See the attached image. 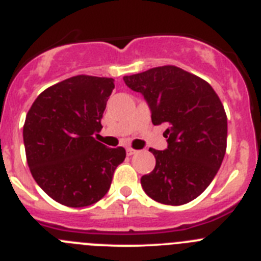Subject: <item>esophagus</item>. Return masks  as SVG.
I'll return each instance as SVG.
<instances>
[{
	"mask_svg": "<svg viewBox=\"0 0 261 261\" xmlns=\"http://www.w3.org/2000/svg\"><path fill=\"white\" fill-rule=\"evenodd\" d=\"M136 152L135 149H133V148H126V153H127V156H133V154H135Z\"/></svg>",
	"mask_w": 261,
	"mask_h": 261,
	"instance_id": "1",
	"label": "esophagus"
}]
</instances>
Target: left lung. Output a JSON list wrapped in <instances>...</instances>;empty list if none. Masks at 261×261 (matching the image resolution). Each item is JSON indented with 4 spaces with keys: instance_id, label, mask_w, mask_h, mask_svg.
<instances>
[{
    "instance_id": "left-lung-1",
    "label": "left lung",
    "mask_w": 261,
    "mask_h": 261,
    "mask_svg": "<svg viewBox=\"0 0 261 261\" xmlns=\"http://www.w3.org/2000/svg\"><path fill=\"white\" fill-rule=\"evenodd\" d=\"M144 96L153 125L166 126L168 148L154 154L156 166L140 183L159 203L182 205L210 186L226 152L227 118L210 83L177 66H160L123 76Z\"/></svg>"
}]
</instances>
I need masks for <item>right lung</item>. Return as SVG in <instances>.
Instances as JSON below:
<instances>
[{
	"mask_svg": "<svg viewBox=\"0 0 261 261\" xmlns=\"http://www.w3.org/2000/svg\"><path fill=\"white\" fill-rule=\"evenodd\" d=\"M114 79L76 75L46 88L23 126L25 156L36 183L53 200L71 208L91 205L109 191L125 148L95 139Z\"/></svg>",
	"mask_w": 261,
	"mask_h": 261,
	"instance_id": "obj_1",
	"label": "right lung"
}]
</instances>
